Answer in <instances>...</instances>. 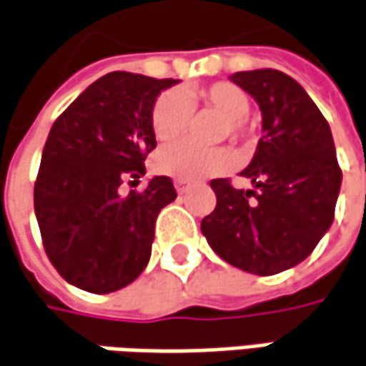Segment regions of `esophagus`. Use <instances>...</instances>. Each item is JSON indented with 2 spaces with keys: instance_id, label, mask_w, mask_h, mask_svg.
<instances>
[{
  "instance_id": "34e87169",
  "label": "esophagus",
  "mask_w": 366,
  "mask_h": 366,
  "mask_svg": "<svg viewBox=\"0 0 366 366\" xmlns=\"http://www.w3.org/2000/svg\"><path fill=\"white\" fill-rule=\"evenodd\" d=\"M174 186H176V192H178V194H184V192L188 190V182H186V180H176Z\"/></svg>"
}]
</instances>
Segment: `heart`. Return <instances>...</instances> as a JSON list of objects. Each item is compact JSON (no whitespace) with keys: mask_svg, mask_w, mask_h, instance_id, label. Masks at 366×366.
Masks as SVG:
<instances>
[{"mask_svg":"<svg viewBox=\"0 0 366 366\" xmlns=\"http://www.w3.org/2000/svg\"><path fill=\"white\" fill-rule=\"evenodd\" d=\"M194 96L202 104L227 117L231 135L239 137L244 133V119L249 112V100L244 89H239L229 81H217L213 86L194 92ZM190 117H192V106L182 92L178 89L164 92L153 104V133L164 143L176 141L188 129ZM155 166L159 172L178 180H200L231 169L235 166V155L225 147L200 149L190 143H176L157 153Z\"/></svg>","mask_w":366,"mask_h":366,"instance_id":"heart-1","label":"heart"}]
</instances>
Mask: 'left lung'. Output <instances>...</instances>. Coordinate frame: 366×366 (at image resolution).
Wrapping results in <instances>:
<instances>
[{
    "label": "left lung",
    "instance_id": "8db88e82",
    "mask_svg": "<svg viewBox=\"0 0 366 366\" xmlns=\"http://www.w3.org/2000/svg\"><path fill=\"white\" fill-rule=\"evenodd\" d=\"M229 79L262 112V137L242 172L254 190L213 180L217 207L202 219L200 231L227 264L270 277L303 262L326 235L342 172L327 120L293 77L254 69Z\"/></svg>",
    "mask_w": 366,
    "mask_h": 366
}]
</instances>
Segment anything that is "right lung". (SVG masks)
I'll use <instances>...</instances> for the list:
<instances>
[{"label":"right lung","instance_id":"1","mask_svg":"<svg viewBox=\"0 0 366 366\" xmlns=\"http://www.w3.org/2000/svg\"><path fill=\"white\" fill-rule=\"evenodd\" d=\"M180 79L106 73L55 120L34 184L44 252L69 285L104 295L131 285L149 262L159 211L176 200L167 176L129 194L157 141L153 104Z\"/></svg>","mask_w":366,"mask_h":366}]
</instances>
